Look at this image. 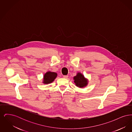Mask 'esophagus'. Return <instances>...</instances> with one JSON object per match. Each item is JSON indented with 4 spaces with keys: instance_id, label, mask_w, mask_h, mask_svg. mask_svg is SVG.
<instances>
[{
    "instance_id": "34e87169",
    "label": "esophagus",
    "mask_w": 132,
    "mask_h": 132,
    "mask_svg": "<svg viewBox=\"0 0 132 132\" xmlns=\"http://www.w3.org/2000/svg\"><path fill=\"white\" fill-rule=\"evenodd\" d=\"M63 78H64V79H67L68 77V75H64L63 76Z\"/></svg>"
}]
</instances>
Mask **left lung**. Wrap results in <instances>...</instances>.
<instances>
[{"instance_id": "1", "label": "left lung", "mask_w": 132, "mask_h": 132, "mask_svg": "<svg viewBox=\"0 0 132 132\" xmlns=\"http://www.w3.org/2000/svg\"><path fill=\"white\" fill-rule=\"evenodd\" d=\"M74 80L76 85L80 88L86 86L88 84L87 80L85 78L84 76L80 73H78L77 76L74 77Z\"/></svg>"}]
</instances>
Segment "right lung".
<instances>
[{"label": "right lung", "instance_id": "1", "mask_svg": "<svg viewBox=\"0 0 132 132\" xmlns=\"http://www.w3.org/2000/svg\"><path fill=\"white\" fill-rule=\"evenodd\" d=\"M57 77V73L51 72H47L44 74V84H49L53 82Z\"/></svg>", "mask_w": 132, "mask_h": 132}]
</instances>
